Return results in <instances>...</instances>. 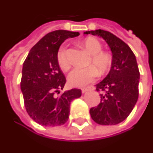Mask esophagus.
<instances>
[{
    "label": "esophagus",
    "mask_w": 153,
    "mask_h": 153,
    "mask_svg": "<svg viewBox=\"0 0 153 153\" xmlns=\"http://www.w3.org/2000/svg\"><path fill=\"white\" fill-rule=\"evenodd\" d=\"M92 89H94V87H88V88H82V93L84 94V93H86L88 90H92Z\"/></svg>",
    "instance_id": "obj_1"
}]
</instances>
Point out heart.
<instances>
[{"mask_svg": "<svg viewBox=\"0 0 153 153\" xmlns=\"http://www.w3.org/2000/svg\"><path fill=\"white\" fill-rule=\"evenodd\" d=\"M82 45L91 54L89 64L93 66L87 68H75L68 75V83L72 87H83L94 82L100 74L106 73L112 65V58L109 54L102 52V46L99 39L88 37L82 40ZM57 61L62 70H68L70 66L65 47H61L57 54Z\"/></svg>", "mask_w": 153, "mask_h": 153, "instance_id": "1", "label": "heart"}]
</instances>
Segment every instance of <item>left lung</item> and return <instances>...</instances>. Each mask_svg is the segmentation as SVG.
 Listing matches in <instances>:
<instances>
[{
	"label": "left lung",
	"mask_w": 153,
	"mask_h": 153,
	"mask_svg": "<svg viewBox=\"0 0 153 153\" xmlns=\"http://www.w3.org/2000/svg\"><path fill=\"white\" fill-rule=\"evenodd\" d=\"M106 41L112 52L109 73L97 84L101 101L90 108L92 119L101 125H115L125 120L138 99L140 74L137 59L130 47L114 34L103 30L85 31Z\"/></svg>",
	"instance_id": "1"
}]
</instances>
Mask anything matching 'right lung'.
I'll list each match as a JSON object with an SVG mask.
<instances>
[{
  "label": "right lung",
  "mask_w": 153,
  "mask_h": 153,
  "mask_svg": "<svg viewBox=\"0 0 153 153\" xmlns=\"http://www.w3.org/2000/svg\"><path fill=\"white\" fill-rule=\"evenodd\" d=\"M79 32L54 30L44 36L32 47L23 64L21 89L30 117L43 126H60L68 121L70 103L79 98L80 89L72 88L59 94L66 82L57 61L61 44Z\"/></svg>",
  "instance_id": "right-lung-1"
}]
</instances>
